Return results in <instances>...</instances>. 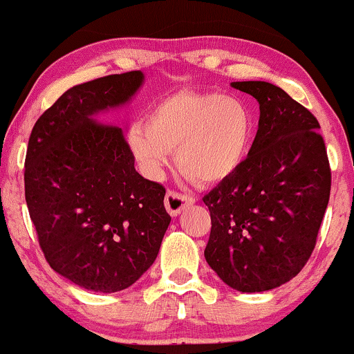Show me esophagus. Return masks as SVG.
I'll list each match as a JSON object with an SVG mask.
<instances>
[{
    "label": "esophagus",
    "mask_w": 354,
    "mask_h": 354,
    "mask_svg": "<svg viewBox=\"0 0 354 354\" xmlns=\"http://www.w3.org/2000/svg\"><path fill=\"white\" fill-rule=\"evenodd\" d=\"M196 201L191 198V196L186 194H180V192H174V191H168L167 196H165V207H167L168 214L171 217L180 216V214L185 210L186 207L194 204Z\"/></svg>",
    "instance_id": "1"
}]
</instances>
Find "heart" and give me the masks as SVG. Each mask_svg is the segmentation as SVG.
<instances>
[{"mask_svg": "<svg viewBox=\"0 0 354 354\" xmlns=\"http://www.w3.org/2000/svg\"><path fill=\"white\" fill-rule=\"evenodd\" d=\"M254 118L239 97L221 93L178 91L129 129L127 145L147 176L158 178L176 150V165L191 181L216 186L229 181L247 162Z\"/></svg>", "mask_w": 354, "mask_h": 354, "instance_id": "1", "label": "heart"}]
</instances>
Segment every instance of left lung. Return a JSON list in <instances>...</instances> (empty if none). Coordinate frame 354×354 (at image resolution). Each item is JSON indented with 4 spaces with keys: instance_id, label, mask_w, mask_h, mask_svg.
<instances>
[{
    "instance_id": "left-lung-1",
    "label": "left lung",
    "mask_w": 354,
    "mask_h": 354,
    "mask_svg": "<svg viewBox=\"0 0 354 354\" xmlns=\"http://www.w3.org/2000/svg\"><path fill=\"white\" fill-rule=\"evenodd\" d=\"M232 88L258 101V132L240 171L204 196L212 222L204 257L232 289L263 292L297 276L310 258L332 173L310 111L276 84Z\"/></svg>"
}]
</instances>
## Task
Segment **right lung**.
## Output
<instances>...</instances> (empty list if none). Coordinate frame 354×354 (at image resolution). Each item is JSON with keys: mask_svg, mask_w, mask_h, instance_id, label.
Here are the masks:
<instances>
[{"mask_svg": "<svg viewBox=\"0 0 354 354\" xmlns=\"http://www.w3.org/2000/svg\"><path fill=\"white\" fill-rule=\"evenodd\" d=\"M144 73L77 84L35 122L26 203L53 271L80 288L118 292L153 265L171 217L165 187L136 171L124 131L95 115L127 104Z\"/></svg>", "mask_w": 354, "mask_h": 354, "instance_id": "add662e5", "label": "right lung"}]
</instances>
